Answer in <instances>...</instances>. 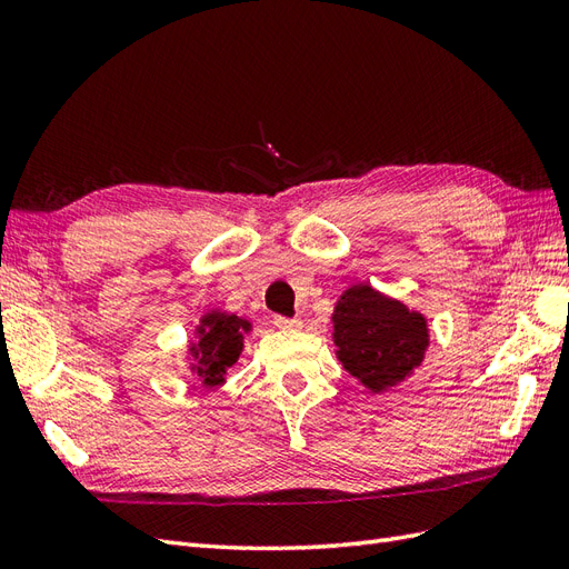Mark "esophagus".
<instances>
[{
    "label": "esophagus",
    "mask_w": 569,
    "mask_h": 569,
    "mask_svg": "<svg viewBox=\"0 0 569 569\" xmlns=\"http://www.w3.org/2000/svg\"><path fill=\"white\" fill-rule=\"evenodd\" d=\"M272 322L278 325L280 330H299V327H301V320H297V318H284V316H274Z\"/></svg>",
    "instance_id": "obj_1"
}]
</instances>
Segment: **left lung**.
Returning a JSON list of instances; mask_svg holds the SVG:
<instances>
[{"label": "left lung", "instance_id": "left-lung-1", "mask_svg": "<svg viewBox=\"0 0 569 569\" xmlns=\"http://www.w3.org/2000/svg\"><path fill=\"white\" fill-rule=\"evenodd\" d=\"M335 347L343 370L380 393L412 375L429 347L427 320L370 284H353L335 306Z\"/></svg>", "mask_w": 569, "mask_h": 569}]
</instances>
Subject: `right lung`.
<instances>
[{
	"label": "right lung",
	"mask_w": 569,
	"mask_h": 569,
	"mask_svg": "<svg viewBox=\"0 0 569 569\" xmlns=\"http://www.w3.org/2000/svg\"><path fill=\"white\" fill-rule=\"evenodd\" d=\"M251 332V322L232 313L211 311L197 327V341L189 343L192 370L203 387H218L226 382V372L237 363L244 349V335Z\"/></svg>",
	"instance_id": "add662e5"
}]
</instances>
